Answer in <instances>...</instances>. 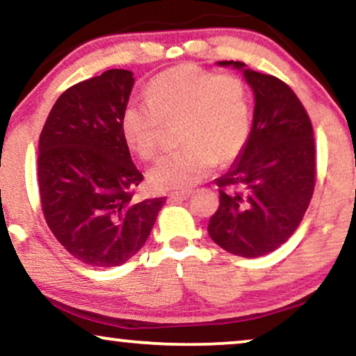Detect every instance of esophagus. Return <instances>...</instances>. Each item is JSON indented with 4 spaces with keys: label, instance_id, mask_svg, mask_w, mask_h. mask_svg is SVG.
Instances as JSON below:
<instances>
[{
    "label": "esophagus",
    "instance_id": "esophagus-1",
    "mask_svg": "<svg viewBox=\"0 0 356 356\" xmlns=\"http://www.w3.org/2000/svg\"><path fill=\"white\" fill-rule=\"evenodd\" d=\"M190 195H192L190 192H174L169 195V200L171 202H182V200H187Z\"/></svg>",
    "mask_w": 356,
    "mask_h": 356
}]
</instances>
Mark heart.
Masks as SVG:
<instances>
[{
	"instance_id": "obj_1",
	"label": "heart",
	"mask_w": 356,
	"mask_h": 356,
	"mask_svg": "<svg viewBox=\"0 0 356 356\" xmlns=\"http://www.w3.org/2000/svg\"><path fill=\"white\" fill-rule=\"evenodd\" d=\"M147 102L129 103L121 129L127 147L148 159L158 152L163 122L180 121L179 152L164 154L148 171L154 190H185L208 176L214 163L243 152L252 130L247 85L234 74L193 64L168 69L147 85Z\"/></svg>"
}]
</instances>
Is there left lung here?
Here are the masks:
<instances>
[{"label":"left lung","mask_w":356,"mask_h":356,"mask_svg":"<svg viewBox=\"0 0 356 356\" xmlns=\"http://www.w3.org/2000/svg\"><path fill=\"white\" fill-rule=\"evenodd\" d=\"M218 66L242 72L253 90L254 109L243 152L214 180L219 208L209 219L208 234L229 253L258 258L287 242L313 197V127L297 95L282 80L240 61H219Z\"/></svg>","instance_id":"left-lung-1"}]
</instances>
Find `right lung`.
<instances>
[{
	"instance_id": "right-lung-1",
	"label": "right lung",
	"mask_w": 356,
	"mask_h": 356,
	"mask_svg": "<svg viewBox=\"0 0 356 356\" xmlns=\"http://www.w3.org/2000/svg\"><path fill=\"white\" fill-rule=\"evenodd\" d=\"M134 74L109 69L66 90L38 142V188L48 227L88 266L126 263L147 242L166 198L134 202L142 182L122 137Z\"/></svg>"
}]
</instances>
